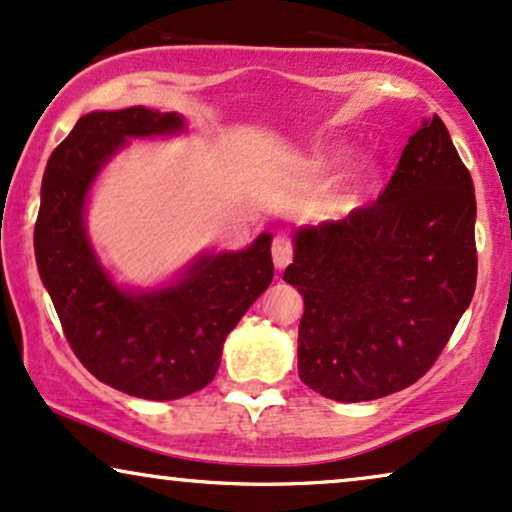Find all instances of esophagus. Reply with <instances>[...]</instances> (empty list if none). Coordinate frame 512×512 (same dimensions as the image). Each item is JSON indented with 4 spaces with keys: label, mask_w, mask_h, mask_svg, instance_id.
<instances>
[{
    "label": "esophagus",
    "mask_w": 512,
    "mask_h": 512,
    "mask_svg": "<svg viewBox=\"0 0 512 512\" xmlns=\"http://www.w3.org/2000/svg\"><path fill=\"white\" fill-rule=\"evenodd\" d=\"M271 257H274V264H276L278 271L288 267L290 260H293V245H290L288 236L278 234L274 238V243H271Z\"/></svg>",
    "instance_id": "1"
}]
</instances>
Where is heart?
Segmentation results:
<instances>
[{
    "label": "heart",
    "mask_w": 512,
    "mask_h": 512,
    "mask_svg": "<svg viewBox=\"0 0 512 512\" xmlns=\"http://www.w3.org/2000/svg\"><path fill=\"white\" fill-rule=\"evenodd\" d=\"M349 158V148L338 146L333 151H328L321 158V170H335ZM380 179V165L373 158H359L357 163H352L342 174L338 200H335V210L338 212H352L359 208L364 200L371 196Z\"/></svg>",
    "instance_id": "1"
}]
</instances>
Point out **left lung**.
Returning a JSON list of instances; mask_svg holds the SVG:
<instances>
[{"instance_id":"obj_1","label":"left lung","mask_w":512,"mask_h":512,"mask_svg":"<svg viewBox=\"0 0 512 512\" xmlns=\"http://www.w3.org/2000/svg\"><path fill=\"white\" fill-rule=\"evenodd\" d=\"M475 186L437 115L409 137L371 208L300 226L297 373L321 397L371 401L435 364L475 293Z\"/></svg>"}]
</instances>
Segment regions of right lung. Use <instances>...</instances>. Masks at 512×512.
Here are the masks:
<instances>
[{
	"mask_svg": "<svg viewBox=\"0 0 512 512\" xmlns=\"http://www.w3.org/2000/svg\"><path fill=\"white\" fill-rule=\"evenodd\" d=\"M189 132L179 113L132 106L82 115L42 177L35 260L63 333L101 383L172 401L215 378L226 335L274 278L271 234L243 250H200L155 286H127L101 262L87 231L96 179L132 139Z\"/></svg>",
	"mask_w": 512,
	"mask_h": 512,
	"instance_id": "right-lung-1",
	"label": "right lung"
}]
</instances>
